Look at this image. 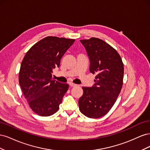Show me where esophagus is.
<instances>
[{"instance_id": "esophagus-1", "label": "esophagus", "mask_w": 150, "mask_h": 150, "mask_svg": "<svg viewBox=\"0 0 150 150\" xmlns=\"http://www.w3.org/2000/svg\"><path fill=\"white\" fill-rule=\"evenodd\" d=\"M69 84H70V86H71V87H75V86H78L76 84H74V83H70Z\"/></svg>"}]
</instances>
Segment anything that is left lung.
<instances>
[{"label":"left lung","mask_w":150,"mask_h":150,"mask_svg":"<svg viewBox=\"0 0 150 150\" xmlns=\"http://www.w3.org/2000/svg\"><path fill=\"white\" fill-rule=\"evenodd\" d=\"M88 55L89 71L96 74L92 87H83L79 99L80 111L90 118L105 115L114 105L122 86L124 66L116 50L103 40H80Z\"/></svg>","instance_id":"left-lung-1"}]
</instances>
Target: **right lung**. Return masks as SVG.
<instances>
[{"instance_id":"right-lung-1","label":"right lung","mask_w":150,"mask_h":150,"mask_svg":"<svg viewBox=\"0 0 150 150\" xmlns=\"http://www.w3.org/2000/svg\"><path fill=\"white\" fill-rule=\"evenodd\" d=\"M74 41L46 37L35 44L22 61L19 84L30 108L39 116L52 115L59 109L69 85L52 79V73Z\"/></svg>"}]
</instances>
